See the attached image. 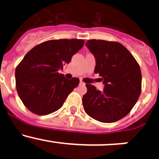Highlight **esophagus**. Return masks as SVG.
Returning <instances> with one entry per match:
<instances>
[{"label": "esophagus", "mask_w": 159, "mask_h": 159, "mask_svg": "<svg viewBox=\"0 0 159 159\" xmlns=\"http://www.w3.org/2000/svg\"><path fill=\"white\" fill-rule=\"evenodd\" d=\"M80 84H81V85H84V84H85V83H84V81H80Z\"/></svg>", "instance_id": "obj_1"}]
</instances>
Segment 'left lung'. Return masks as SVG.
Segmentation results:
<instances>
[{"label": "left lung", "mask_w": 159, "mask_h": 159, "mask_svg": "<svg viewBox=\"0 0 159 159\" xmlns=\"http://www.w3.org/2000/svg\"><path fill=\"white\" fill-rule=\"evenodd\" d=\"M86 46L95 57L94 73L102 77L105 88L101 91L86 84L84 109L97 121L115 122L131 111L140 96V66L129 50L117 41L91 39Z\"/></svg>", "instance_id": "left-lung-1"}]
</instances>
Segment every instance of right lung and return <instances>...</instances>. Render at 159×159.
<instances>
[{"label":"right lung","instance_id":"obj_1","mask_svg":"<svg viewBox=\"0 0 159 159\" xmlns=\"http://www.w3.org/2000/svg\"><path fill=\"white\" fill-rule=\"evenodd\" d=\"M84 44L82 39L49 40L30 50L15 70L16 89L32 113L46 115L61 108L79 84L58 73Z\"/></svg>","mask_w":159,"mask_h":159}]
</instances>
